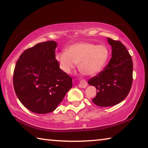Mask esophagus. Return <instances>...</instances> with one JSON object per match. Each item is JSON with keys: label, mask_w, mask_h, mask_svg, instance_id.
Wrapping results in <instances>:
<instances>
[{"label": "esophagus", "mask_w": 148, "mask_h": 148, "mask_svg": "<svg viewBox=\"0 0 148 148\" xmlns=\"http://www.w3.org/2000/svg\"><path fill=\"white\" fill-rule=\"evenodd\" d=\"M78 86L79 87H81V88H86V87L87 86V82L86 80L85 79L81 80L78 84Z\"/></svg>", "instance_id": "obj_1"}]
</instances>
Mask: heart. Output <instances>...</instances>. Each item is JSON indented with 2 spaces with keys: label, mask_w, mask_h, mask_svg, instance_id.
Masks as SVG:
<instances>
[{
  "label": "heart",
  "mask_w": 148,
  "mask_h": 148,
  "mask_svg": "<svg viewBox=\"0 0 148 148\" xmlns=\"http://www.w3.org/2000/svg\"><path fill=\"white\" fill-rule=\"evenodd\" d=\"M108 57L109 51L104 45L77 42L70 46L66 51L57 53L56 59L59 68L65 73H71L78 64L82 72L94 76L103 70Z\"/></svg>",
  "instance_id": "obj_1"
}]
</instances>
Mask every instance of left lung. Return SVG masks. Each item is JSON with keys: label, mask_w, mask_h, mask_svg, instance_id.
Segmentation results:
<instances>
[{"label": "left lung", "mask_w": 148, "mask_h": 148, "mask_svg": "<svg viewBox=\"0 0 148 148\" xmlns=\"http://www.w3.org/2000/svg\"><path fill=\"white\" fill-rule=\"evenodd\" d=\"M112 46V58L104 71L88 81L97 89L92 100L96 105L108 107L120 103L126 98L132 83V57L121 42L108 38Z\"/></svg>", "instance_id": "8db88e82"}]
</instances>
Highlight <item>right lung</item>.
<instances>
[{
    "instance_id": "add662e5",
    "label": "right lung",
    "mask_w": 148,
    "mask_h": 148,
    "mask_svg": "<svg viewBox=\"0 0 148 148\" xmlns=\"http://www.w3.org/2000/svg\"><path fill=\"white\" fill-rule=\"evenodd\" d=\"M55 41L37 44L24 51L16 62L14 87L17 98L34 113L54 111L72 86L56 58Z\"/></svg>"
}]
</instances>
